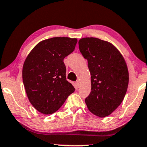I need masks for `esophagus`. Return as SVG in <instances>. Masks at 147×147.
Instances as JSON below:
<instances>
[{
    "label": "esophagus",
    "instance_id": "obj_1",
    "mask_svg": "<svg viewBox=\"0 0 147 147\" xmlns=\"http://www.w3.org/2000/svg\"><path fill=\"white\" fill-rule=\"evenodd\" d=\"M76 85H77V86L78 88L80 87V81L79 80H77V81L76 82Z\"/></svg>",
    "mask_w": 147,
    "mask_h": 147
}]
</instances>
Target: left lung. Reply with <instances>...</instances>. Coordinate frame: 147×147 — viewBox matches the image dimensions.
<instances>
[{
	"instance_id": "8db88e82",
	"label": "left lung",
	"mask_w": 147,
	"mask_h": 147,
	"mask_svg": "<svg viewBox=\"0 0 147 147\" xmlns=\"http://www.w3.org/2000/svg\"><path fill=\"white\" fill-rule=\"evenodd\" d=\"M78 46L91 75V91L85 98L87 108L97 117L110 115L127 90L129 71L125 59L114 45L99 38H81Z\"/></svg>"
}]
</instances>
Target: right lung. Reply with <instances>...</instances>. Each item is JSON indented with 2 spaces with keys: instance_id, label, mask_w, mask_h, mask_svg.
<instances>
[{
  "instance_id": "right-lung-1",
  "label": "right lung",
  "mask_w": 147,
  "mask_h": 147,
  "mask_svg": "<svg viewBox=\"0 0 147 147\" xmlns=\"http://www.w3.org/2000/svg\"><path fill=\"white\" fill-rule=\"evenodd\" d=\"M77 39L54 37L38 43L24 61L22 80L32 105L44 115L61 108L75 88L66 78L64 59L73 53Z\"/></svg>"
}]
</instances>
